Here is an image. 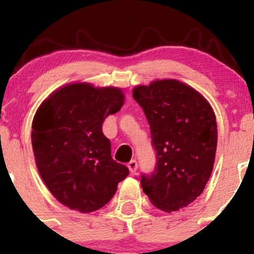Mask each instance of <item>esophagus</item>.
Instances as JSON below:
<instances>
[{"label":"esophagus","mask_w":254,"mask_h":254,"mask_svg":"<svg viewBox=\"0 0 254 254\" xmlns=\"http://www.w3.org/2000/svg\"><path fill=\"white\" fill-rule=\"evenodd\" d=\"M127 167H129L131 173H135L137 171V167H138V164H137L136 160H131L129 164H127Z\"/></svg>","instance_id":"esophagus-1"}]
</instances>
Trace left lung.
Segmentation results:
<instances>
[{
	"mask_svg": "<svg viewBox=\"0 0 254 254\" xmlns=\"http://www.w3.org/2000/svg\"><path fill=\"white\" fill-rule=\"evenodd\" d=\"M132 97L150 127L156 164L142 174L150 202L171 212L188 206L202 193L212 172L217 147L216 117L197 90L177 80L137 86Z\"/></svg>",
	"mask_w": 254,
	"mask_h": 254,
	"instance_id": "1",
	"label": "left lung"
}]
</instances>
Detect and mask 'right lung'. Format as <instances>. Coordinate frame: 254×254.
<instances>
[{
  "instance_id": "add662e5",
  "label": "right lung",
  "mask_w": 254,
  "mask_h": 254,
  "mask_svg": "<svg viewBox=\"0 0 254 254\" xmlns=\"http://www.w3.org/2000/svg\"><path fill=\"white\" fill-rule=\"evenodd\" d=\"M124 104L122 89L72 83L40 105L32 123V147L44 183L55 198L72 210L103 208L129 174L111 156L103 132L105 118Z\"/></svg>"
}]
</instances>
